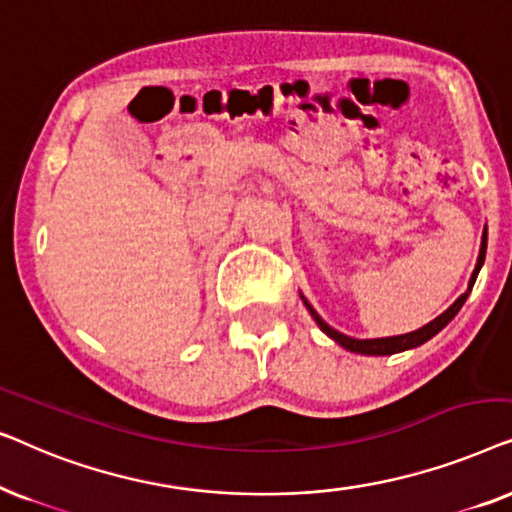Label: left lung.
<instances>
[{"instance_id": "obj_1", "label": "left lung", "mask_w": 512, "mask_h": 512, "mask_svg": "<svg viewBox=\"0 0 512 512\" xmlns=\"http://www.w3.org/2000/svg\"><path fill=\"white\" fill-rule=\"evenodd\" d=\"M485 251H487V230L485 235H482V244H480V256H478V263H475V270L471 279H468V289L461 293V296L454 300V303L447 307V310L440 314V317H436L433 321H429V324L417 328V331L412 333H405V335H391V338H373V340H356V338H349V335L335 331V328H331L326 324L324 319L319 317L317 310L307 303V298L300 293V298H303V303L307 307V312L312 314V319L317 321V326L324 331L328 338L338 342V345L342 349H347V352H354V354H363V356H391V354H398V352H405V349H415L419 345H424V342H429L433 335H438L443 328L450 324V321L457 317V312L461 310V305L466 303L468 293H471L475 279H478V272L482 268V263H485Z\"/></svg>"}]
</instances>
